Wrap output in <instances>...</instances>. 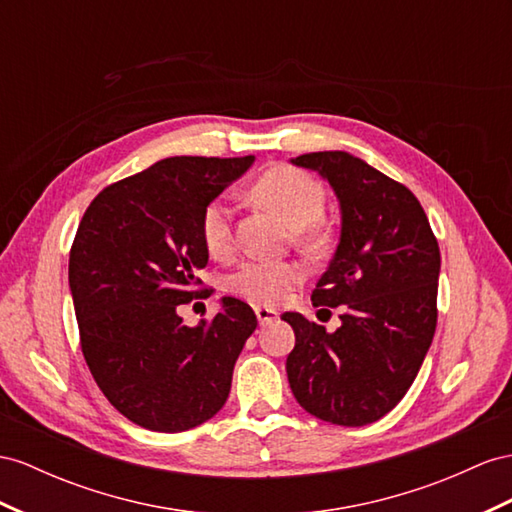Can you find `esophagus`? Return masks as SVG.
Instances as JSON below:
<instances>
[{
  "label": "esophagus",
  "instance_id": "34e87169",
  "mask_svg": "<svg viewBox=\"0 0 512 512\" xmlns=\"http://www.w3.org/2000/svg\"><path fill=\"white\" fill-rule=\"evenodd\" d=\"M255 316L261 326H268V324L279 320V313L274 309H268V307H255Z\"/></svg>",
  "mask_w": 512,
  "mask_h": 512
}]
</instances>
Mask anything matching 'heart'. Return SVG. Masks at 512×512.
<instances>
[{"label":"heart","instance_id":"1","mask_svg":"<svg viewBox=\"0 0 512 512\" xmlns=\"http://www.w3.org/2000/svg\"><path fill=\"white\" fill-rule=\"evenodd\" d=\"M255 192L261 201L277 212L285 225L313 238L311 225L324 214V190L316 179L290 166L272 168L257 181ZM233 207L220 196L212 201L201 218L203 244L214 257H227L233 246ZM310 229L307 230L306 227ZM305 270L294 261L248 259L229 277V290L253 305H279L303 281Z\"/></svg>","mask_w":512,"mask_h":512}]
</instances>
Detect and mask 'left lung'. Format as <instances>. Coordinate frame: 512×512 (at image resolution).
<instances>
[{
    "instance_id": "1",
    "label": "left lung",
    "mask_w": 512,
    "mask_h": 512,
    "mask_svg": "<svg viewBox=\"0 0 512 512\" xmlns=\"http://www.w3.org/2000/svg\"><path fill=\"white\" fill-rule=\"evenodd\" d=\"M292 164L316 170L337 196L339 242L311 300L344 316L329 333L283 313L296 335L287 381L322 422L372 424L409 391L435 335L439 244L413 192L359 157L318 151Z\"/></svg>"
}]
</instances>
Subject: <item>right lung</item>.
<instances>
[{"mask_svg":"<svg viewBox=\"0 0 512 512\" xmlns=\"http://www.w3.org/2000/svg\"><path fill=\"white\" fill-rule=\"evenodd\" d=\"M246 157H166L88 205L69 255L82 352L103 396L129 422L181 432L212 419L257 329L253 309L220 298L216 318L186 326L209 251L205 207L253 166Z\"/></svg>","mask_w":512,"mask_h":512,"instance_id":"1","label":"right lung"}]
</instances>
